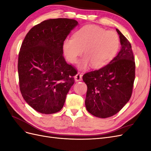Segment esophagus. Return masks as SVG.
I'll return each mask as SVG.
<instances>
[{"instance_id": "34e87169", "label": "esophagus", "mask_w": 151, "mask_h": 151, "mask_svg": "<svg viewBox=\"0 0 151 151\" xmlns=\"http://www.w3.org/2000/svg\"><path fill=\"white\" fill-rule=\"evenodd\" d=\"M82 77H83V76H82L80 73H77V74L75 76V81L76 82H79V81H81L82 80H83V78H82Z\"/></svg>"}]
</instances>
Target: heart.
I'll return each instance as SVG.
<instances>
[{"mask_svg": "<svg viewBox=\"0 0 151 151\" xmlns=\"http://www.w3.org/2000/svg\"><path fill=\"white\" fill-rule=\"evenodd\" d=\"M120 47L116 32L106 31L96 25H87L77 31L74 38H66L63 42V54L71 63H76L84 50V57L79 61L81 70L92 65L94 68L106 65L115 58Z\"/></svg>", "mask_w": 151, "mask_h": 151, "instance_id": "b5f03b06", "label": "heart"}]
</instances>
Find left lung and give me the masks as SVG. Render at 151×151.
Segmentation results:
<instances>
[{"mask_svg": "<svg viewBox=\"0 0 151 151\" xmlns=\"http://www.w3.org/2000/svg\"><path fill=\"white\" fill-rule=\"evenodd\" d=\"M116 30L122 46L119 53L106 66L83 77L88 86L86 108L98 118H108L119 112L129 101L133 89L135 64L131 44Z\"/></svg>", "mask_w": 151, "mask_h": 151, "instance_id": "8db88e82", "label": "left lung"}]
</instances>
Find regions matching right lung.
Wrapping results in <instances>:
<instances>
[{"label": "right lung", "mask_w": 151, "mask_h": 151, "mask_svg": "<svg viewBox=\"0 0 151 151\" xmlns=\"http://www.w3.org/2000/svg\"><path fill=\"white\" fill-rule=\"evenodd\" d=\"M77 25L67 18L45 20L29 31L21 45L17 65L20 91L39 113L60 111L74 84L76 70L66 62L62 45Z\"/></svg>", "instance_id": "right-lung-1"}]
</instances>
